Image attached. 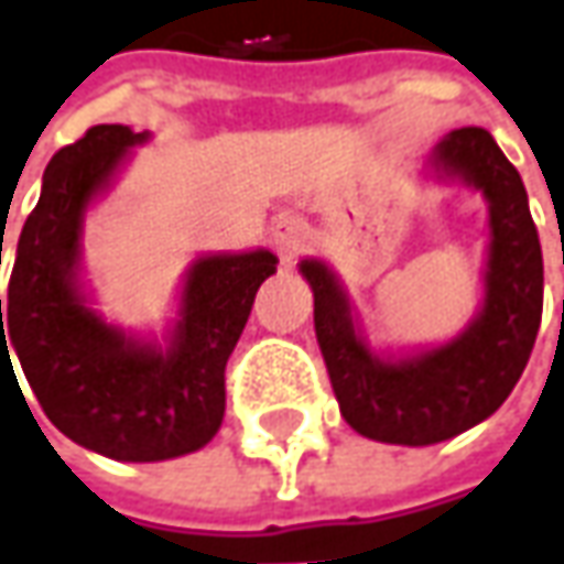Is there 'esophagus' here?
<instances>
[{
    "label": "esophagus",
    "instance_id": "obj_1",
    "mask_svg": "<svg viewBox=\"0 0 564 564\" xmlns=\"http://www.w3.org/2000/svg\"><path fill=\"white\" fill-rule=\"evenodd\" d=\"M305 240H308V230L296 215H281L271 224V243H274V252L281 256L283 264L296 262V256L305 249Z\"/></svg>",
    "mask_w": 564,
    "mask_h": 564
}]
</instances>
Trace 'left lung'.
Returning <instances> with one entry per match:
<instances>
[{
	"label": "left lung",
	"mask_w": 564,
	"mask_h": 564,
	"mask_svg": "<svg viewBox=\"0 0 564 564\" xmlns=\"http://www.w3.org/2000/svg\"><path fill=\"white\" fill-rule=\"evenodd\" d=\"M427 174L477 189L487 203L484 300L453 340L405 352L375 349L337 271L302 259L315 293V337L346 424L368 440L431 446L465 434L509 399L543 315V252L521 174L484 127L440 140Z\"/></svg>",
	"instance_id": "8db88e82"
}]
</instances>
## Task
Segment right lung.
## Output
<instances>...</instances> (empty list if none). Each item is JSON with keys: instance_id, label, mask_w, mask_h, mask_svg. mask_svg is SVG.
Masks as SVG:
<instances>
[{"instance_id": "obj_1", "label": "right lung", "mask_w": 564, "mask_h": 564, "mask_svg": "<svg viewBox=\"0 0 564 564\" xmlns=\"http://www.w3.org/2000/svg\"><path fill=\"white\" fill-rule=\"evenodd\" d=\"M147 140L149 130L99 124L52 155L18 240L6 321L0 300V365L14 349L52 424L118 462L186 456L218 434L224 368L278 271L271 249L199 256L162 343L102 318L84 281V221Z\"/></svg>"}]
</instances>
